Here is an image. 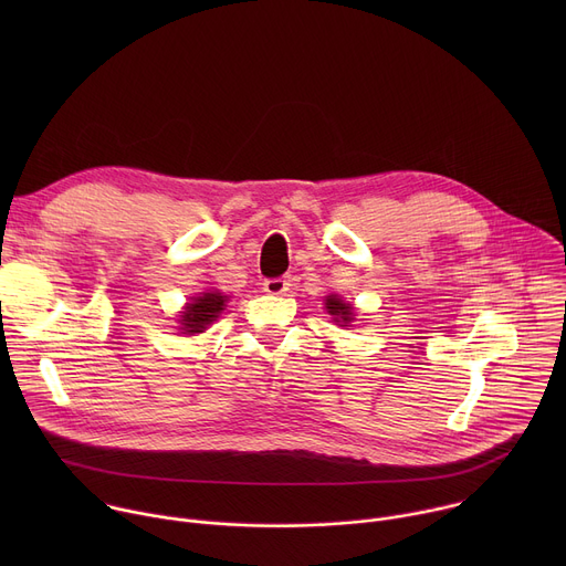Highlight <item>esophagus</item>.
<instances>
[{"instance_id": "obj_1", "label": "esophagus", "mask_w": 566, "mask_h": 566, "mask_svg": "<svg viewBox=\"0 0 566 566\" xmlns=\"http://www.w3.org/2000/svg\"><path fill=\"white\" fill-rule=\"evenodd\" d=\"M264 291L269 295H282L289 291V282L284 277H269L264 280Z\"/></svg>"}]
</instances>
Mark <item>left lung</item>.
<instances>
[{
    "label": "left lung",
    "instance_id": "8db88e82",
    "mask_svg": "<svg viewBox=\"0 0 566 566\" xmlns=\"http://www.w3.org/2000/svg\"><path fill=\"white\" fill-rule=\"evenodd\" d=\"M327 308L332 315H336L334 319L336 322H343V325H347V322H352V304H345L338 295H329L327 297Z\"/></svg>",
    "mask_w": 566,
    "mask_h": 566
}]
</instances>
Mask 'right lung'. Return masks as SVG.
<instances>
[{
	"label": "right lung",
	"instance_id": "obj_1",
	"mask_svg": "<svg viewBox=\"0 0 566 566\" xmlns=\"http://www.w3.org/2000/svg\"><path fill=\"white\" fill-rule=\"evenodd\" d=\"M223 302H226V295L217 293V291H210V293H203L199 295L195 302H190L181 315V329L192 336V334H201L208 329V325L212 319L219 317V313L223 311Z\"/></svg>",
	"mask_w": 566,
	"mask_h": 566
}]
</instances>
